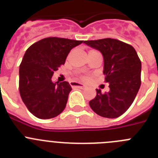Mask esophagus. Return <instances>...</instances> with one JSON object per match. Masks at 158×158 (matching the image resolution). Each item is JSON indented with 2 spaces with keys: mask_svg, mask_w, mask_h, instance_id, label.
<instances>
[{
  "mask_svg": "<svg viewBox=\"0 0 158 158\" xmlns=\"http://www.w3.org/2000/svg\"><path fill=\"white\" fill-rule=\"evenodd\" d=\"M70 85L72 86V87H75V88H77V89H84L86 88V86L85 85H83V84L77 83V82H71Z\"/></svg>",
  "mask_w": 158,
  "mask_h": 158,
  "instance_id": "obj_1",
  "label": "esophagus"
}]
</instances>
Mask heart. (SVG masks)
Masks as SVG:
<instances>
[{"instance_id":"b5f03b06","label":"heart","mask_w":158,"mask_h":158,"mask_svg":"<svg viewBox=\"0 0 158 158\" xmlns=\"http://www.w3.org/2000/svg\"><path fill=\"white\" fill-rule=\"evenodd\" d=\"M83 79H84V80H85L86 78H85V77H84V78H83Z\"/></svg>"}]
</instances>
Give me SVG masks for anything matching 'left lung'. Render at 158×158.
<instances>
[{
	"instance_id": "left-lung-1",
	"label": "left lung",
	"mask_w": 158,
	"mask_h": 158,
	"mask_svg": "<svg viewBox=\"0 0 158 158\" xmlns=\"http://www.w3.org/2000/svg\"><path fill=\"white\" fill-rule=\"evenodd\" d=\"M86 45L100 51L104 57V74L109 83V92L96 96L89 105L97 115L115 118L132 104L141 85L142 63L132 46L115 39L85 41Z\"/></svg>"
}]
</instances>
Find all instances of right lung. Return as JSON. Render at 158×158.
Masks as SVG:
<instances>
[{
  "mask_svg": "<svg viewBox=\"0 0 158 158\" xmlns=\"http://www.w3.org/2000/svg\"><path fill=\"white\" fill-rule=\"evenodd\" d=\"M83 41L49 37L32 44L19 65V89L22 100L32 115L42 119L63 111L72 90L67 81L53 82L54 71L64 65L67 55Z\"/></svg>",
  "mask_w": 158,
  "mask_h": 158,
  "instance_id": "right-lung-1",
  "label": "right lung"
}]
</instances>
